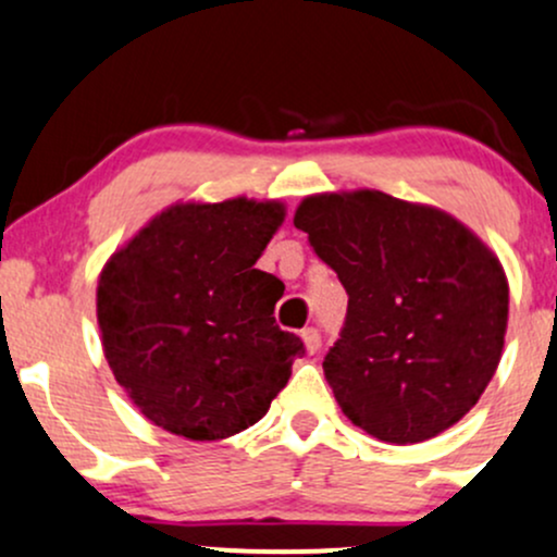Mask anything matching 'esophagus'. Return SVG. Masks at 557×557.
I'll use <instances>...</instances> for the list:
<instances>
[{"instance_id":"esophagus-1","label":"esophagus","mask_w":557,"mask_h":557,"mask_svg":"<svg viewBox=\"0 0 557 557\" xmlns=\"http://www.w3.org/2000/svg\"><path fill=\"white\" fill-rule=\"evenodd\" d=\"M301 338H304V346H307V354H317L320 351V346H322V338H320V330L317 327H307L301 333Z\"/></svg>"}]
</instances>
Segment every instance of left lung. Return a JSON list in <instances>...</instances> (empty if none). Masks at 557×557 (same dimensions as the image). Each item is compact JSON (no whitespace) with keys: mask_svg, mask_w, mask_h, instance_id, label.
<instances>
[{"mask_svg":"<svg viewBox=\"0 0 557 557\" xmlns=\"http://www.w3.org/2000/svg\"><path fill=\"white\" fill-rule=\"evenodd\" d=\"M293 224L348 293L322 370L354 425L418 444L466 418L503 359L505 269L451 213L381 189L309 195Z\"/></svg>","mask_w":557,"mask_h":557,"instance_id":"1","label":"left lung"}]
</instances>
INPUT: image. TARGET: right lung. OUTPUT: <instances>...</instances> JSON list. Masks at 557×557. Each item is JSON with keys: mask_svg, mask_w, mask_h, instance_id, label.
I'll return each instance as SVG.
<instances>
[{"mask_svg": "<svg viewBox=\"0 0 557 557\" xmlns=\"http://www.w3.org/2000/svg\"><path fill=\"white\" fill-rule=\"evenodd\" d=\"M280 200L174 203L115 250L97 325L119 386L152 425L219 442L259 423L304 344L274 325L285 285L256 269Z\"/></svg>", "mask_w": 557, "mask_h": 557, "instance_id": "add662e5", "label": "right lung"}]
</instances>
